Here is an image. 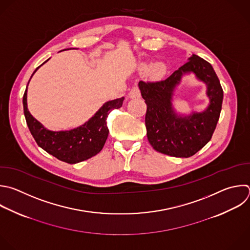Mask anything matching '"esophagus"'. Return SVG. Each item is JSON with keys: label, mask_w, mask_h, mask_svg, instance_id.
Listing matches in <instances>:
<instances>
[{"label": "esophagus", "mask_w": 250, "mask_h": 250, "mask_svg": "<svg viewBox=\"0 0 250 250\" xmlns=\"http://www.w3.org/2000/svg\"><path fill=\"white\" fill-rule=\"evenodd\" d=\"M128 96L129 98L131 99H136V98H139L141 96V93H140V89L137 87V86H134L130 89L129 93H128Z\"/></svg>", "instance_id": "obj_1"}]
</instances>
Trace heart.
<instances>
[{
	"label": "heart",
	"instance_id": "heart-1",
	"mask_svg": "<svg viewBox=\"0 0 250 250\" xmlns=\"http://www.w3.org/2000/svg\"><path fill=\"white\" fill-rule=\"evenodd\" d=\"M166 70H167V67H166V65L162 62H158V63H155L153 64L150 69H149V74L152 76V77H155V78H159L161 76H163L165 73H166Z\"/></svg>",
	"mask_w": 250,
	"mask_h": 250
}]
</instances>
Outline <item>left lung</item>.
Returning <instances> with one entry per match:
<instances>
[{
    "label": "left lung",
    "instance_id": "8db88e82",
    "mask_svg": "<svg viewBox=\"0 0 250 250\" xmlns=\"http://www.w3.org/2000/svg\"><path fill=\"white\" fill-rule=\"evenodd\" d=\"M189 71L207 82L211 102L203 113L179 118L170 105L172 90L181 75ZM138 85L147 105V138L156 151L173 157L188 158L210 141L220 118L224 93L216 72L207 61L193 55L168 78L139 81Z\"/></svg>",
    "mask_w": 250,
    "mask_h": 250
}]
</instances>
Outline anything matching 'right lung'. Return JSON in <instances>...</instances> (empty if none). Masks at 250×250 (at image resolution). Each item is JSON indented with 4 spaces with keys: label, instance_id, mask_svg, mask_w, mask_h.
<instances>
[{
    "label": "right lung",
    "instance_id": "add662e5",
    "mask_svg": "<svg viewBox=\"0 0 250 250\" xmlns=\"http://www.w3.org/2000/svg\"><path fill=\"white\" fill-rule=\"evenodd\" d=\"M38 68L39 66L34 72ZM26 90L27 88L24 91L22 99L23 111L26 124L36 143L49 154L68 164L87 160L102 150L109 134L106 125L107 117L114 109L121 108L125 99L122 97L105 103L94 117L77 128L69 131H50L29 113L26 103Z\"/></svg>",
    "mask_w": 250,
    "mask_h": 250
}]
</instances>
